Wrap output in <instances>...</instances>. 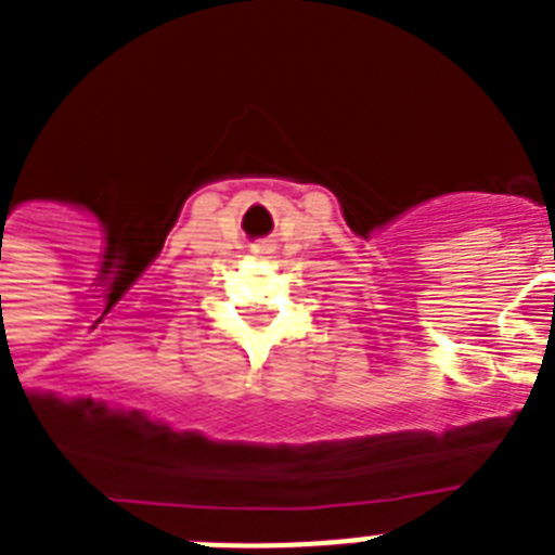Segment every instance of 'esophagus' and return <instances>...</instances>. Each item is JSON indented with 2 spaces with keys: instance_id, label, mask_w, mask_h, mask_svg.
Listing matches in <instances>:
<instances>
[{
  "instance_id": "obj_1",
  "label": "esophagus",
  "mask_w": 555,
  "mask_h": 555,
  "mask_svg": "<svg viewBox=\"0 0 555 555\" xmlns=\"http://www.w3.org/2000/svg\"><path fill=\"white\" fill-rule=\"evenodd\" d=\"M263 249H269V247H267V244H263Z\"/></svg>"
}]
</instances>
